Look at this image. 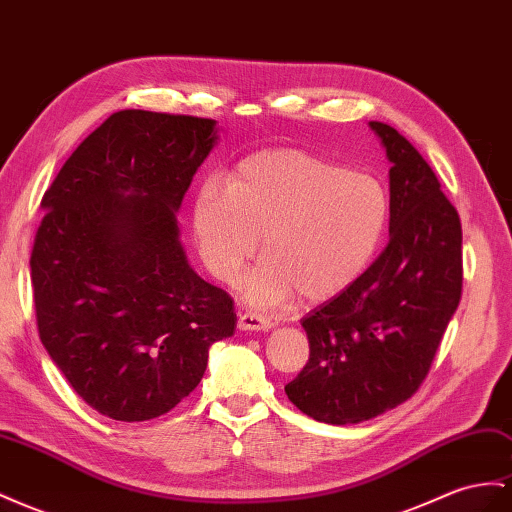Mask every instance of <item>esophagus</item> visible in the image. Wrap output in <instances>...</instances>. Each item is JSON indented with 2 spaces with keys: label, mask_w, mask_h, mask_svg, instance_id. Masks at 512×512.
I'll list each match as a JSON object with an SVG mask.
<instances>
[{
  "label": "esophagus",
  "mask_w": 512,
  "mask_h": 512,
  "mask_svg": "<svg viewBox=\"0 0 512 512\" xmlns=\"http://www.w3.org/2000/svg\"><path fill=\"white\" fill-rule=\"evenodd\" d=\"M273 323L267 319L265 314L258 312H241L239 314V329L245 331H269Z\"/></svg>",
  "instance_id": "1"
}]
</instances>
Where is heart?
Returning a JSON list of instances; mask_svg holds the SVG:
<instances>
[{
    "mask_svg": "<svg viewBox=\"0 0 512 512\" xmlns=\"http://www.w3.org/2000/svg\"><path fill=\"white\" fill-rule=\"evenodd\" d=\"M390 219L375 176L293 148L243 159L226 189L204 185L191 204L193 243L219 282L239 278L263 237L265 258L245 282L258 306L342 293L379 254Z\"/></svg>",
    "mask_w": 512,
    "mask_h": 512,
    "instance_id": "obj_1",
    "label": "heart"
}]
</instances>
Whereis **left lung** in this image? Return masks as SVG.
Masks as SVG:
<instances>
[{
    "instance_id": "8db88e82",
    "label": "left lung",
    "mask_w": 512,
    "mask_h": 512,
    "mask_svg": "<svg viewBox=\"0 0 512 512\" xmlns=\"http://www.w3.org/2000/svg\"><path fill=\"white\" fill-rule=\"evenodd\" d=\"M390 168V243L334 299L301 321L308 364L286 385L306 416L357 424L418 392L459 308L461 219L435 172L390 124L372 120Z\"/></svg>"
}]
</instances>
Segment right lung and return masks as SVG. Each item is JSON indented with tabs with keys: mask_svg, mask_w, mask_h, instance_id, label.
Instances as JSON below:
<instances>
[{
	"mask_svg": "<svg viewBox=\"0 0 512 512\" xmlns=\"http://www.w3.org/2000/svg\"><path fill=\"white\" fill-rule=\"evenodd\" d=\"M215 120L122 109L66 159L32 247L40 342L103 416L144 422L200 383L237 327L226 290L189 267L176 211Z\"/></svg>",
	"mask_w": 512,
	"mask_h": 512,
	"instance_id": "right-lung-1",
	"label": "right lung"
}]
</instances>
